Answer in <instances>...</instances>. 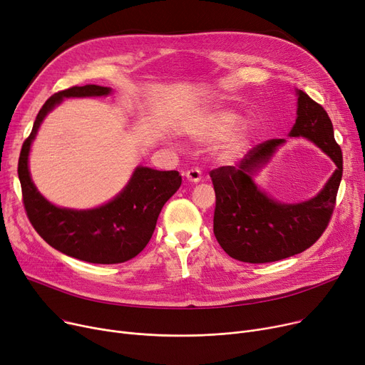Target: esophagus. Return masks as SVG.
<instances>
[{
    "label": "esophagus",
    "instance_id": "34e87169",
    "mask_svg": "<svg viewBox=\"0 0 365 365\" xmlns=\"http://www.w3.org/2000/svg\"><path fill=\"white\" fill-rule=\"evenodd\" d=\"M186 179L190 182V183H198L201 180V170L197 168V167H192L189 168L186 171Z\"/></svg>",
    "mask_w": 365,
    "mask_h": 365
}]
</instances>
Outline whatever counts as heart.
<instances>
[{
	"label": "heart",
	"instance_id": "1",
	"mask_svg": "<svg viewBox=\"0 0 365 365\" xmlns=\"http://www.w3.org/2000/svg\"><path fill=\"white\" fill-rule=\"evenodd\" d=\"M237 123V115L231 110H219L210 117L200 128V136L204 139H223L222 153L225 158H234L250 143L253 125L248 121Z\"/></svg>",
	"mask_w": 365,
	"mask_h": 365
}]
</instances>
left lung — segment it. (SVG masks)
<instances>
[{
    "mask_svg": "<svg viewBox=\"0 0 365 365\" xmlns=\"http://www.w3.org/2000/svg\"><path fill=\"white\" fill-rule=\"evenodd\" d=\"M297 96V118L290 136L312 140L337 168L317 197L300 204L271 200L252 179L284 139L264 140L237 165L210 171L216 192L213 232L223 250L240 262L267 263L299 255L318 241L333 216L343 173L341 149L329 113L304 91L299 90Z\"/></svg>",
    "mask_w": 365,
    "mask_h": 365,
    "instance_id": "obj_1",
    "label": "left lung"
}]
</instances>
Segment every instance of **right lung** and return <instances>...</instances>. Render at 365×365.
<instances>
[{
	"label": "right lung",
	"instance_id": "1",
	"mask_svg": "<svg viewBox=\"0 0 365 365\" xmlns=\"http://www.w3.org/2000/svg\"><path fill=\"white\" fill-rule=\"evenodd\" d=\"M110 88L73 86L54 93L38 112L32 131L19 157V180L26 216L40 237L66 256L88 263L113 264L138 256L149 242L163 205L182 185L179 171L138 167L123 192L93 210H68L50 204L34 186L28 155L31 143L46 115L63 98L106 96Z\"/></svg>",
	"mask_w": 365,
	"mask_h": 365
}]
</instances>
